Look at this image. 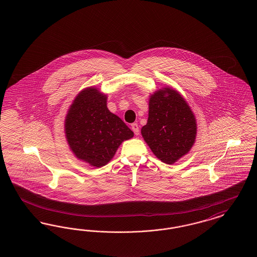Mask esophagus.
Returning <instances> with one entry per match:
<instances>
[{
  "label": "esophagus",
  "instance_id": "esophagus-1",
  "mask_svg": "<svg viewBox=\"0 0 257 257\" xmlns=\"http://www.w3.org/2000/svg\"><path fill=\"white\" fill-rule=\"evenodd\" d=\"M131 129L133 130V132L135 133V135H137V136H138L139 133H140L138 124H137V123H133V124H131Z\"/></svg>",
  "mask_w": 257,
  "mask_h": 257
}]
</instances>
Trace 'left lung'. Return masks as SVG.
Masks as SVG:
<instances>
[{
  "label": "left lung",
  "instance_id": "8db88e82",
  "mask_svg": "<svg viewBox=\"0 0 257 257\" xmlns=\"http://www.w3.org/2000/svg\"><path fill=\"white\" fill-rule=\"evenodd\" d=\"M197 120L177 90L158 89L150 96L149 118L141 133L154 155L166 164L186 156L197 138Z\"/></svg>",
  "mask_w": 257,
  "mask_h": 257
}]
</instances>
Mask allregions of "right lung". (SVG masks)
<instances>
[{
    "label": "right lung",
    "instance_id": "1",
    "mask_svg": "<svg viewBox=\"0 0 257 257\" xmlns=\"http://www.w3.org/2000/svg\"><path fill=\"white\" fill-rule=\"evenodd\" d=\"M107 95L97 87L83 89L64 119V133L76 158L94 167L106 165L119 146L134 133L106 106Z\"/></svg>",
    "mask_w": 257,
    "mask_h": 257
}]
</instances>
